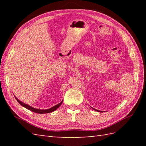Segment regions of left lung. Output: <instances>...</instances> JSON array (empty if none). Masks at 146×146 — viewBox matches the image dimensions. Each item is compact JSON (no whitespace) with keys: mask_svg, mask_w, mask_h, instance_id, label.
<instances>
[{"mask_svg":"<svg viewBox=\"0 0 146 146\" xmlns=\"http://www.w3.org/2000/svg\"><path fill=\"white\" fill-rule=\"evenodd\" d=\"M94 109L95 110H96V111H100V110H96V109H95V108H94Z\"/></svg>","mask_w":146,"mask_h":146,"instance_id":"obj_1","label":"left lung"}]
</instances>
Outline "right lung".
<instances>
[{
  "mask_svg": "<svg viewBox=\"0 0 146 146\" xmlns=\"http://www.w3.org/2000/svg\"><path fill=\"white\" fill-rule=\"evenodd\" d=\"M15 99H16L17 101L19 102V103L21 105H22V106L25 107L26 108H27V109H28L31 111H33V112H35V113H50V112H52V111H53L54 110H56L57 109V108L60 106V105H61V104L63 103V101L62 100L60 104H58L57 105H56L55 106L52 107L50 108H49V109H46V110H41V109H38V108H33L32 107H31L30 105H28L27 104H25L24 103H23V102H22L21 101H20L19 100L18 98H17L16 97H15Z\"/></svg>",
  "mask_w": 146,
  "mask_h": 146,
  "instance_id": "obj_1",
  "label": "right lung"
}]
</instances>
